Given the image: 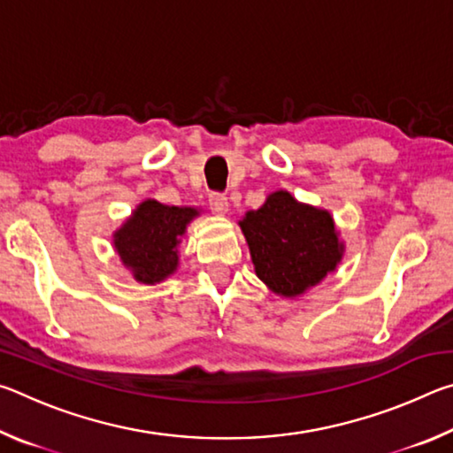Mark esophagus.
<instances>
[{
    "mask_svg": "<svg viewBox=\"0 0 453 453\" xmlns=\"http://www.w3.org/2000/svg\"><path fill=\"white\" fill-rule=\"evenodd\" d=\"M210 210L213 213H226L227 211V197L224 194H218V191H213V194H210Z\"/></svg>",
    "mask_w": 453,
    "mask_h": 453,
    "instance_id": "obj_1",
    "label": "esophagus"
}]
</instances>
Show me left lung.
I'll use <instances>...</instances> for the list:
<instances>
[{
  "instance_id": "1",
  "label": "left lung",
  "mask_w": 453,
  "mask_h": 453,
  "mask_svg": "<svg viewBox=\"0 0 453 453\" xmlns=\"http://www.w3.org/2000/svg\"><path fill=\"white\" fill-rule=\"evenodd\" d=\"M256 273L275 294L294 297L334 272L343 245L327 211L275 191L240 221Z\"/></svg>"
}]
</instances>
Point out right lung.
<instances>
[{
    "mask_svg": "<svg viewBox=\"0 0 453 453\" xmlns=\"http://www.w3.org/2000/svg\"><path fill=\"white\" fill-rule=\"evenodd\" d=\"M196 216L194 208H175L148 199L118 229L113 245L137 281L156 283L175 272L180 237Z\"/></svg>",
    "mask_w": 453,
    "mask_h": 453,
    "instance_id": "right-lung-1",
    "label": "right lung"
}]
</instances>
